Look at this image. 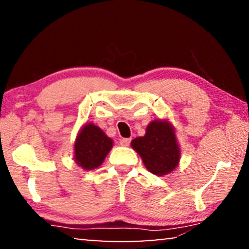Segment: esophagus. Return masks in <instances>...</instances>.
<instances>
[{"mask_svg": "<svg viewBox=\"0 0 249 249\" xmlns=\"http://www.w3.org/2000/svg\"><path fill=\"white\" fill-rule=\"evenodd\" d=\"M130 142H131V138H122L120 141V144L122 146H129L130 145Z\"/></svg>", "mask_w": 249, "mask_h": 249, "instance_id": "obj_1", "label": "esophagus"}]
</instances>
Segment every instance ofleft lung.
<instances>
[{"instance_id": "1", "label": "left lung", "mask_w": 249, "mask_h": 249, "mask_svg": "<svg viewBox=\"0 0 249 249\" xmlns=\"http://www.w3.org/2000/svg\"><path fill=\"white\" fill-rule=\"evenodd\" d=\"M131 147L141 155L146 169L153 175L172 172L180 161V148L175 129L165 120H153L146 134L131 142Z\"/></svg>"}]
</instances>
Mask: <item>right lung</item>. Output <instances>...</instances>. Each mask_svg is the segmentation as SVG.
<instances>
[{
  "label": "right lung",
  "instance_id": "right-lung-1",
  "mask_svg": "<svg viewBox=\"0 0 249 249\" xmlns=\"http://www.w3.org/2000/svg\"><path fill=\"white\" fill-rule=\"evenodd\" d=\"M113 146V141L94 124L80 129L74 142V161L80 168L93 170L100 166Z\"/></svg>",
  "mask_w": 249,
  "mask_h": 249
}]
</instances>
